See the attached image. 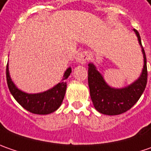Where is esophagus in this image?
<instances>
[{
  "instance_id": "1",
  "label": "esophagus",
  "mask_w": 151,
  "mask_h": 151,
  "mask_svg": "<svg viewBox=\"0 0 151 151\" xmlns=\"http://www.w3.org/2000/svg\"><path fill=\"white\" fill-rule=\"evenodd\" d=\"M88 60V54L85 51L79 52L76 56V61L79 64H85Z\"/></svg>"
}]
</instances>
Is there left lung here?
<instances>
[{"label": "left lung", "mask_w": 151, "mask_h": 151, "mask_svg": "<svg viewBox=\"0 0 151 151\" xmlns=\"http://www.w3.org/2000/svg\"><path fill=\"white\" fill-rule=\"evenodd\" d=\"M141 47L144 65L139 77L130 85L114 88L105 81L102 75L93 63L88 64V85L93 106L99 113L105 115H119L129 110L143 94L147 84L146 56L141 44L139 33L134 29Z\"/></svg>", "instance_id": "obj_1"}]
</instances>
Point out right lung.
<instances>
[{"label": "right lung", "instance_id": "right-lung-1", "mask_svg": "<svg viewBox=\"0 0 151 151\" xmlns=\"http://www.w3.org/2000/svg\"><path fill=\"white\" fill-rule=\"evenodd\" d=\"M71 73L69 67L64 73L60 82L54 87L39 93H27L17 87L9 73L8 63L6 65V81L9 91L17 101L27 111L34 114L45 115L54 113L62 104L66 91V80Z\"/></svg>", "mask_w": 151, "mask_h": 151}]
</instances>
